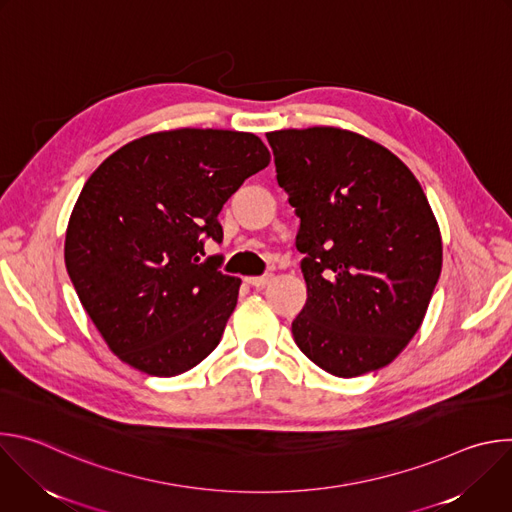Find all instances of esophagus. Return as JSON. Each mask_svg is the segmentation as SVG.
<instances>
[{
	"instance_id": "34e87169",
	"label": "esophagus",
	"mask_w": 512,
	"mask_h": 512,
	"mask_svg": "<svg viewBox=\"0 0 512 512\" xmlns=\"http://www.w3.org/2000/svg\"><path fill=\"white\" fill-rule=\"evenodd\" d=\"M273 279V275H261V277H245V281L249 285H255V287H265L269 281Z\"/></svg>"
}]
</instances>
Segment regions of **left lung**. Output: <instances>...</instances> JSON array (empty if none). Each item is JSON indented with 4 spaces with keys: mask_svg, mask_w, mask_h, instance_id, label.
<instances>
[{
    "mask_svg": "<svg viewBox=\"0 0 512 512\" xmlns=\"http://www.w3.org/2000/svg\"><path fill=\"white\" fill-rule=\"evenodd\" d=\"M296 208L308 300L291 334L320 369L352 379L387 367L419 330L442 273V233L413 172L340 127L267 133Z\"/></svg>",
    "mask_w": 512,
    "mask_h": 512,
    "instance_id": "obj_1",
    "label": "left lung"
}]
</instances>
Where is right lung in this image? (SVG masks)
Wrapping results in <instances>:
<instances>
[{
	"label": "right lung",
	"instance_id": "obj_1",
	"mask_svg": "<svg viewBox=\"0 0 512 512\" xmlns=\"http://www.w3.org/2000/svg\"><path fill=\"white\" fill-rule=\"evenodd\" d=\"M245 131L170 129L133 139L85 182L64 263L115 356L154 377L190 371L221 342L241 279L200 263L223 241L218 212L269 164Z\"/></svg>",
	"mask_w": 512,
	"mask_h": 512
}]
</instances>
